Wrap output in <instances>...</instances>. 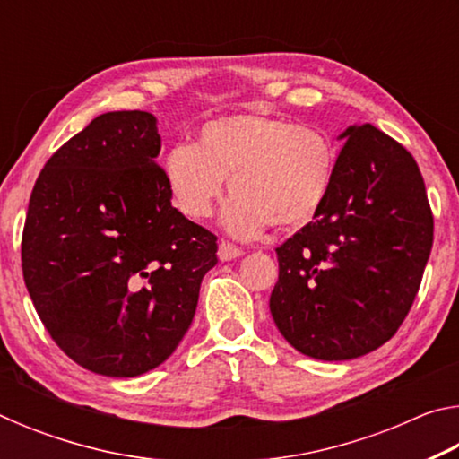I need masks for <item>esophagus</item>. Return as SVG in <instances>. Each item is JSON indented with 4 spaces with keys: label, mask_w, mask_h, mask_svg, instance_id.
I'll use <instances>...</instances> for the list:
<instances>
[{
    "label": "esophagus",
    "mask_w": 459,
    "mask_h": 459,
    "mask_svg": "<svg viewBox=\"0 0 459 459\" xmlns=\"http://www.w3.org/2000/svg\"><path fill=\"white\" fill-rule=\"evenodd\" d=\"M240 255H243V251H240L238 247L229 243V240H221V245H219V259L221 261H232V259L240 257Z\"/></svg>",
    "instance_id": "1"
}]
</instances>
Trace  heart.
I'll return each instance as SVG.
<instances>
[{"mask_svg":"<svg viewBox=\"0 0 459 459\" xmlns=\"http://www.w3.org/2000/svg\"><path fill=\"white\" fill-rule=\"evenodd\" d=\"M338 147L320 127L291 126L265 113L208 121L198 143H178L164 178L178 211L190 221L212 214L229 180L232 200L222 222L237 237L267 227L293 230L312 222L328 198Z\"/></svg>","mask_w":459,"mask_h":459,"instance_id":"obj_1","label":"heart"}]
</instances>
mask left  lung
<instances>
[{
	"instance_id": "1",
	"label": "left lung",
	"mask_w": 459,
	"mask_h": 459,
	"mask_svg": "<svg viewBox=\"0 0 459 459\" xmlns=\"http://www.w3.org/2000/svg\"><path fill=\"white\" fill-rule=\"evenodd\" d=\"M316 221L275 248L269 309L283 338L320 360H351L391 340L421 285L433 245L423 176L370 123L348 127Z\"/></svg>"
}]
</instances>
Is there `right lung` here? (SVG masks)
Segmentation results:
<instances>
[{"mask_svg": "<svg viewBox=\"0 0 459 459\" xmlns=\"http://www.w3.org/2000/svg\"><path fill=\"white\" fill-rule=\"evenodd\" d=\"M145 111L92 119L54 152L30 196L22 271L50 338L105 377L160 367L196 314L216 237L172 206Z\"/></svg>", "mask_w": 459, "mask_h": 459, "instance_id": "right-lung-1", "label": "right lung"}]
</instances>
